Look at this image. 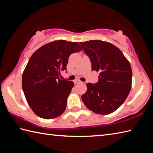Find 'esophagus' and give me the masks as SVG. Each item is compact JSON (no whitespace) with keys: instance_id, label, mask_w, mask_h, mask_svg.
I'll list each match as a JSON object with an SVG mask.
<instances>
[{"instance_id":"obj_1","label":"esophagus","mask_w":153,"mask_h":153,"mask_svg":"<svg viewBox=\"0 0 153 153\" xmlns=\"http://www.w3.org/2000/svg\"><path fill=\"white\" fill-rule=\"evenodd\" d=\"M82 83V82H81V81H79V80H75L74 81V83L75 84H77V83Z\"/></svg>"}]
</instances>
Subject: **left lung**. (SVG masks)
Listing matches in <instances>:
<instances>
[{
	"mask_svg": "<svg viewBox=\"0 0 153 153\" xmlns=\"http://www.w3.org/2000/svg\"><path fill=\"white\" fill-rule=\"evenodd\" d=\"M79 45L89 58L92 70L99 72L98 82L87 84V91L82 96L84 105L99 114L114 112L130 92V63L118 48L108 42L91 40Z\"/></svg>",
	"mask_w": 153,
	"mask_h": 153,
	"instance_id": "8db88e82",
	"label": "left lung"
}]
</instances>
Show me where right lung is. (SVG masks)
I'll return each mask as SVG.
<instances>
[{"label": "right lung", "instance_id": "right-lung-1", "mask_svg": "<svg viewBox=\"0 0 153 153\" xmlns=\"http://www.w3.org/2000/svg\"><path fill=\"white\" fill-rule=\"evenodd\" d=\"M77 42L55 41L42 46L28 61L22 76V89L35 114L44 119L57 118L66 108L74 83L60 79L70 55L81 51Z\"/></svg>", "mask_w": 153, "mask_h": 153}]
</instances>
